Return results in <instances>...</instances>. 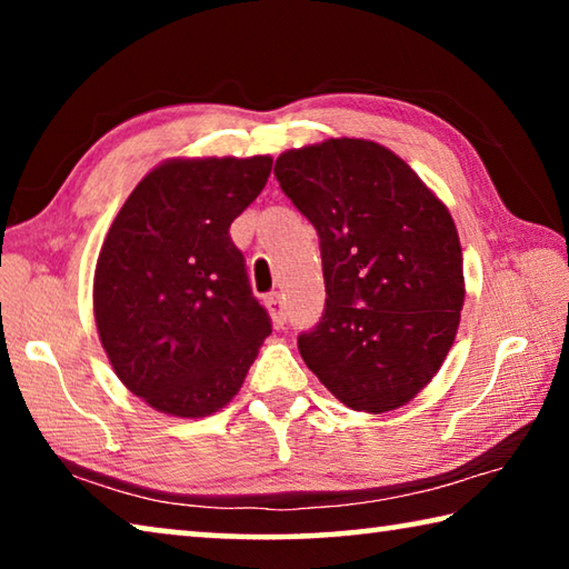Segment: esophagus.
Returning a JSON list of instances; mask_svg holds the SVG:
<instances>
[{"label": "esophagus", "mask_w": 569, "mask_h": 569, "mask_svg": "<svg viewBox=\"0 0 569 569\" xmlns=\"http://www.w3.org/2000/svg\"><path fill=\"white\" fill-rule=\"evenodd\" d=\"M266 306H268V311H271V316H273V321H276L278 326H283V323H286V308H283V293H278V291H273V293H268V296H266Z\"/></svg>", "instance_id": "1"}]
</instances>
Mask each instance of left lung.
I'll use <instances>...</instances> for the list:
<instances>
[{"label":"left lung","instance_id":"8db88e82","mask_svg":"<svg viewBox=\"0 0 569 569\" xmlns=\"http://www.w3.org/2000/svg\"><path fill=\"white\" fill-rule=\"evenodd\" d=\"M273 172L321 243L326 308L298 336L306 366L356 411L403 407L447 359L465 306L447 206L371 140L288 150Z\"/></svg>","mask_w":569,"mask_h":569}]
</instances>
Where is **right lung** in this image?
<instances>
[{
  "label": "right lung",
  "mask_w": 569,
  "mask_h": 569,
  "mask_svg": "<svg viewBox=\"0 0 569 569\" xmlns=\"http://www.w3.org/2000/svg\"><path fill=\"white\" fill-rule=\"evenodd\" d=\"M273 160H168L124 200L94 268V321L118 379L172 417L236 397L271 319L250 291L230 223Z\"/></svg>",
  "instance_id": "right-lung-1"
}]
</instances>
